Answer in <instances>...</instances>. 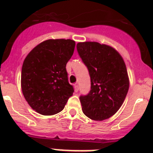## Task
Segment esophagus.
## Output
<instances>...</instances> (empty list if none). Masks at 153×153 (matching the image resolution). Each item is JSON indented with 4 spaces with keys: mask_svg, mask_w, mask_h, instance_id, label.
Instances as JSON below:
<instances>
[{
    "mask_svg": "<svg viewBox=\"0 0 153 153\" xmlns=\"http://www.w3.org/2000/svg\"><path fill=\"white\" fill-rule=\"evenodd\" d=\"M74 92H79V85H78V84H74Z\"/></svg>",
    "mask_w": 153,
    "mask_h": 153,
    "instance_id": "34e87169",
    "label": "esophagus"
}]
</instances>
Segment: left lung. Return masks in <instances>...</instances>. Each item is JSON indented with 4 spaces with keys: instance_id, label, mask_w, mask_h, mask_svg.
I'll use <instances>...</instances> for the list:
<instances>
[{
    "instance_id": "1",
    "label": "left lung",
    "mask_w": 153,
    "mask_h": 153,
    "mask_svg": "<svg viewBox=\"0 0 153 153\" xmlns=\"http://www.w3.org/2000/svg\"><path fill=\"white\" fill-rule=\"evenodd\" d=\"M77 51L91 80L89 92L79 97L83 113L92 120H106L120 109L129 88L124 60L114 48L96 42L79 43Z\"/></svg>"
}]
</instances>
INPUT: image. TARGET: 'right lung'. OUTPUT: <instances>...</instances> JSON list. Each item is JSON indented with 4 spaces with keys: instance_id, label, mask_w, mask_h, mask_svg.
<instances>
[{
    "instance_id": "right-lung-1",
    "label": "right lung",
    "mask_w": 153,
    "mask_h": 153,
    "mask_svg": "<svg viewBox=\"0 0 153 153\" xmlns=\"http://www.w3.org/2000/svg\"><path fill=\"white\" fill-rule=\"evenodd\" d=\"M75 42L48 39L37 45L23 62L21 85L29 106L42 115H53L65 108L74 88L69 84L66 65Z\"/></svg>"
}]
</instances>
